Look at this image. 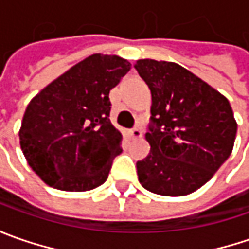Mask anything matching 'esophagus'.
<instances>
[{"instance_id": "34e87169", "label": "esophagus", "mask_w": 249, "mask_h": 249, "mask_svg": "<svg viewBox=\"0 0 249 249\" xmlns=\"http://www.w3.org/2000/svg\"><path fill=\"white\" fill-rule=\"evenodd\" d=\"M129 136H130V139H133V140H136V139H141V136H142V131L140 129H133V130H130L129 131Z\"/></svg>"}]
</instances>
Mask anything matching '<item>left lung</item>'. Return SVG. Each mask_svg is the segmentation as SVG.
<instances>
[{"label":"left lung","instance_id":"1","mask_svg":"<svg viewBox=\"0 0 249 249\" xmlns=\"http://www.w3.org/2000/svg\"><path fill=\"white\" fill-rule=\"evenodd\" d=\"M151 90L149 155L137 162L145 190L188 196L209 181L230 157L237 122L223 94L175 62L139 59L134 65Z\"/></svg>","mask_w":249,"mask_h":249}]
</instances>
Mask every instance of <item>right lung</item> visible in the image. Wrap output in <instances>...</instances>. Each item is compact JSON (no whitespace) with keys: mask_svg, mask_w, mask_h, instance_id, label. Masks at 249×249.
Segmentation results:
<instances>
[{"mask_svg":"<svg viewBox=\"0 0 249 249\" xmlns=\"http://www.w3.org/2000/svg\"><path fill=\"white\" fill-rule=\"evenodd\" d=\"M130 68L118 55L92 53L29 102L19 130L20 148L45 184L89 191L105 183L122 152V133L109 120V91Z\"/></svg>","mask_w":249,"mask_h":249,"instance_id":"obj_1","label":"right lung"}]
</instances>
